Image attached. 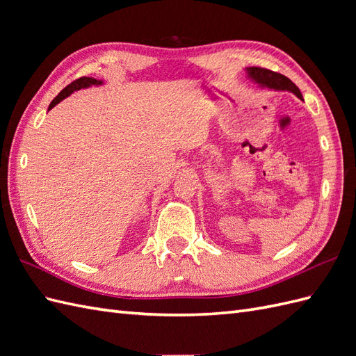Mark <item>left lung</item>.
Masks as SVG:
<instances>
[{
    "instance_id": "1",
    "label": "left lung",
    "mask_w": 356,
    "mask_h": 356,
    "mask_svg": "<svg viewBox=\"0 0 356 356\" xmlns=\"http://www.w3.org/2000/svg\"><path fill=\"white\" fill-rule=\"evenodd\" d=\"M246 74H248V77L260 86H263V88L293 92L296 96H298L300 99H303V96H301V92L297 86L282 74L266 70V68H258V67L246 68Z\"/></svg>"
}]
</instances>
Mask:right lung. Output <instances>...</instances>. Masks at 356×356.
<instances>
[{
	"instance_id": "add662e5",
	"label": "right lung",
	"mask_w": 356,
	"mask_h": 356,
	"mask_svg": "<svg viewBox=\"0 0 356 356\" xmlns=\"http://www.w3.org/2000/svg\"><path fill=\"white\" fill-rule=\"evenodd\" d=\"M93 84L98 86V84H102V81L101 80H96V79H92V77H81V79L74 80L71 84L67 86L65 89H62L60 93L56 96V98L50 102L49 110H51L53 106H55L56 104H59L62 99H65L67 96H70L72 92L80 90V89H86V88H90V86H93Z\"/></svg>"
}]
</instances>
